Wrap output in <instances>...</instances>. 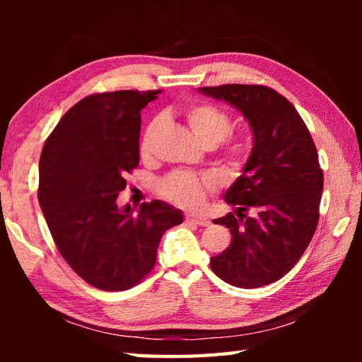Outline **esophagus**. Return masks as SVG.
<instances>
[{
    "label": "esophagus",
    "instance_id": "obj_1",
    "mask_svg": "<svg viewBox=\"0 0 362 362\" xmlns=\"http://www.w3.org/2000/svg\"><path fill=\"white\" fill-rule=\"evenodd\" d=\"M187 223H194V225H201V226H207L211 222L206 217H194V216H187L185 217Z\"/></svg>",
    "mask_w": 362,
    "mask_h": 362
}]
</instances>
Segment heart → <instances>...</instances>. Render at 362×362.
Here are the masks:
<instances>
[{
	"mask_svg": "<svg viewBox=\"0 0 362 362\" xmlns=\"http://www.w3.org/2000/svg\"><path fill=\"white\" fill-rule=\"evenodd\" d=\"M187 121L194 137L204 146H216L228 137L231 132V119L222 110L207 103H196L187 110ZM161 126V119H153L140 140V151L146 155L151 148V142ZM243 155L241 146H231L230 156L240 158ZM216 187L211 177H198L189 173H174L159 183V192L173 203L183 207H198L203 204L206 193Z\"/></svg>",
	"mask_w": 362,
	"mask_h": 362,
	"instance_id": "obj_1",
	"label": "heart"
}]
</instances>
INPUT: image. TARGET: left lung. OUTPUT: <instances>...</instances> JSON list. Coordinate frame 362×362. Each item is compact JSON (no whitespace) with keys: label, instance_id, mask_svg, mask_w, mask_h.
<instances>
[{"label":"left lung","instance_id":"8db88e82","mask_svg":"<svg viewBox=\"0 0 362 362\" xmlns=\"http://www.w3.org/2000/svg\"><path fill=\"white\" fill-rule=\"evenodd\" d=\"M247 119L254 144L243 174L225 192L236 214L214 220L231 243L211 259L220 279L241 289L272 284L291 272L320 220L322 169L308 127L292 103L259 84L199 88Z\"/></svg>","mask_w":362,"mask_h":362}]
</instances>
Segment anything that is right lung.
Segmentation results:
<instances>
[{"instance_id": "1", "label": "right lung", "mask_w": 362, "mask_h": 362, "mask_svg": "<svg viewBox=\"0 0 362 362\" xmlns=\"http://www.w3.org/2000/svg\"><path fill=\"white\" fill-rule=\"evenodd\" d=\"M161 90L84 97L42 146L38 201L60 255L100 291H126L156 263L164 231L183 222L164 201L118 207L124 175L139 164L140 112Z\"/></svg>"}]
</instances>
